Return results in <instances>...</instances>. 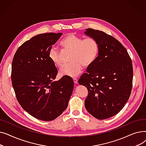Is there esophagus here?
<instances>
[{
    "label": "esophagus",
    "mask_w": 146,
    "mask_h": 146,
    "mask_svg": "<svg viewBox=\"0 0 146 146\" xmlns=\"http://www.w3.org/2000/svg\"><path fill=\"white\" fill-rule=\"evenodd\" d=\"M73 82H74V84H77L78 83V80L76 78H73Z\"/></svg>",
    "instance_id": "esophagus-1"
}]
</instances>
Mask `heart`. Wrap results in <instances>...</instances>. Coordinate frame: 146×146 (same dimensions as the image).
Segmentation results:
<instances>
[{
    "label": "heart",
    "mask_w": 146,
    "mask_h": 146,
    "mask_svg": "<svg viewBox=\"0 0 146 146\" xmlns=\"http://www.w3.org/2000/svg\"><path fill=\"white\" fill-rule=\"evenodd\" d=\"M60 44L64 50L72 52L71 63L61 69V76L72 78L78 76L82 71L83 66L89 67L92 64L98 55L99 45L92 38L83 40L73 34H68L61 41ZM49 58L55 66H62V61L57 48L53 47L51 48Z\"/></svg>",
    "instance_id": "1"
}]
</instances>
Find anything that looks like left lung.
I'll use <instances>...</instances> for the list:
<instances>
[{"instance_id": "left-lung-1", "label": "left lung", "mask_w": 146, "mask_h": 146, "mask_svg": "<svg viewBox=\"0 0 146 146\" xmlns=\"http://www.w3.org/2000/svg\"><path fill=\"white\" fill-rule=\"evenodd\" d=\"M85 34L97 41L99 52L79 83L88 90L85 101L88 112L97 119H105L115 115L128 100L133 78L131 60L113 36L90 28Z\"/></svg>"}]
</instances>
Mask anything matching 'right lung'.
Returning <instances> with one entry per match:
<instances>
[{
  "label": "right lung",
  "instance_id": "obj_1",
  "mask_svg": "<svg viewBox=\"0 0 146 146\" xmlns=\"http://www.w3.org/2000/svg\"><path fill=\"white\" fill-rule=\"evenodd\" d=\"M62 33L36 35L15 52L11 80L17 100L25 111L45 121L57 118L67 108L74 82L67 76L55 81L57 69L49 58Z\"/></svg>",
  "mask_w": 146,
  "mask_h": 146
}]
</instances>
